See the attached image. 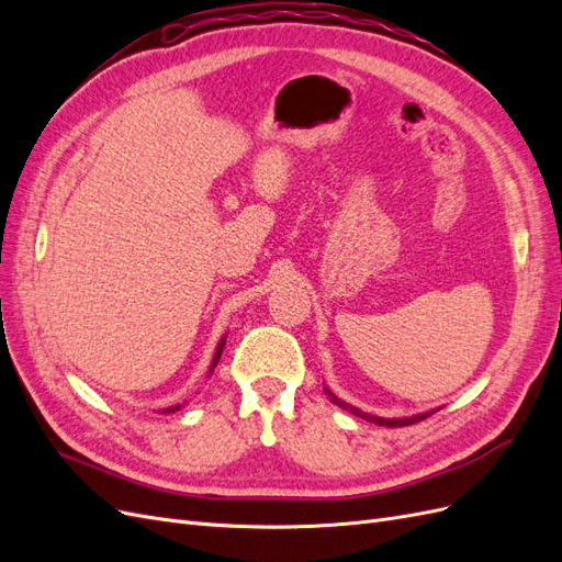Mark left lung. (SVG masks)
Returning a JSON list of instances; mask_svg holds the SVG:
<instances>
[{
    "instance_id": "8db88e82",
    "label": "left lung",
    "mask_w": 562,
    "mask_h": 562,
    "mask_svg": "<svg viewBox=\"0 0 562 562\" xmlns=\"http://www.w3.org/2000/svg\"><path fill=\"white\" fill-rule=\"evenodd\" d=\"M323 391H326V396H328V398H330V403H335L337 407H342V411H347V413H351V415H356V417H361V419H366V422L380 424V427H411V424L422 422V419H427L429 415H434V413H436V411H427V413H417V415H411V417H378V415H370V413L359 411V407H356V405H349V403H347V401H342V398H337L328 386H323Z\"/></svg>"
}]
</instances>
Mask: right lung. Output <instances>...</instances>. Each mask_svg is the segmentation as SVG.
I'll list each match as a JSON object with an SVG mask.
<instances>
[{"instance_id": "obj_1", "label": "right lung", "mask_w": 562, "mask_h": 562, "mask_svg": "<svg viewBox=\"0 0 562 562\" xmlns=\"http://www.w3.org/2000/svg\"><path fill=\"white\" fill-rule=\"evenodd\" d=\"M225 342H227V335L223 337V339H220V342H217V347H215V353H213V363H211V368H209V378L213 375V368L217 366V361H220V353H223V349H225ZM187 403V401H184ZM184 403H178V405H171V407H164V415H168V413H176V411H180V407L184 405Z\"/></svg>"}]
</instances>
